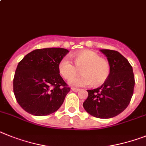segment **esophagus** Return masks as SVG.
<instances>
[{
    "label": "esophagus",
    "instance_id": "esophagus-1",
    "mask_svg": "<svg viewBox=\"0 0 146 146\" xmlns=\"http://www.w3.org/2000/svg\"><path fill=\"white\" fill-rule=\"evenodd\" d=\"M71 90H73V91H74V92H78V91H79V90H80V89H79V88H72V89H71Z\"/></svg>",
    "mask_w": 146,
    "mask_h": 146
}]
</instances>
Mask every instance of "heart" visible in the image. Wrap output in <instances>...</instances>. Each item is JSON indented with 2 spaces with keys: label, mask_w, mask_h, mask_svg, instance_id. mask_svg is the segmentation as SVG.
I'll list each match as a JSON object with an SVG mask.
<instances>
[{
  "label": "heart",
  "mask_w": 146,
  "mask_h": 146,
  "mask_svg": "<svg viewBox=\"0 0 146 146\" xmlns=\"http://www.w3.org/2000/svg\"><path fill=\"white\" fill-rule=\"evenodd\" d=\"M75 65L67 58L58 63L60 74L66 80H70L78 74L79 69L82 75L72 79L70 84L73 87L87 86L93 83L99 86L108 80L111 75V65L107 60L101 58L99 53L90 50H84L72 56Z\"/></svg>",
  "instance_id": "b5f03b06"
}]
</instances>
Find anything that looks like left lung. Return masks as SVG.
I'll use <instances>...</instances> for the list:
<instances>
[{
  "label": "left lung",
  "mask_w": 146,
  "mask_h": 146,
  "mask_svg": "<svg viewBox=\"0 0 146 146\" xmlns=\"http://www.w3.org/2000/svg\"><path fill=\"white\" fill-rule=\"evenodd\" d=\"M111 65V75L100 87L88 90V96L83 103L84 110L95 117H114L129 105L135 84L131 65L117 51L100 50Z\"/></svg>",
  "instance_id": "left-lung-1"
}]
</instances>
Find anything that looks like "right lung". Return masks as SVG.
I'll list each match as a JSON object with an SVG mask.
<instances>
[{
  "label": "right lung",
  "instance_id": "obj_1",
  "mask_svg": "<svg viewBox=\"0 0 146 146\" xmlns=\"http://www.w3.org/2000/svg\"><path fill=\"white\" fill-rule=\"evenodd\" d=\"M68 52L64 48L38 49L18 63L13 91L24 111L41 117L62 106L70 88L60 76L58 65Z\"/></svg>",
  "mask_w": 146,
  "mask_h": 146
}]
</instances>
